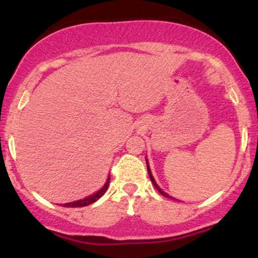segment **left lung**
I'll return each instance as SVG.
<instances>
[{
  "label": "left lung",
  "mask_w": 258,
  "mask_h": 258,
  "mask_svg": "<svg viewBox=\"0 0 258 258\" xmlns=\"http://www.w3.org/2000/svg\"><path fill=\"white\" fill-rule=\"evenodd\" d=\"M146 163H147V171H148V175H150V178H151V181H152V183H153V186L156 187V188H157V191L160 192L161 195H162V196H165V197H170V199H172V200H176V199H173V197H171V196H168L167 194H166V192H163L162 189L160 188V187H158V184L156 183V181H155V178H153V176H152V173H151V170H150V166H148V162H147V160H146Z\"/></svg>",
  "instance_id": "1"
}]
</instances>
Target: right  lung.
<instances>
[{
    "mask_svg": "<svg viewBox=\"0 0 258 258\" xmlns=\"http://www.w3.org/2000/svg\"><path fill=\"white\" fill-rule=\"evenodd\" d=\"M108 184H110V176H108L107 181H106V183L103 184V187L100 189V191H97V192H96V194L91 195V196L86 197V199H83V200H79V201L69 202V204H64L63 207H83V206H88V205L93 204V202L97 201V200L100 199V197H102L103 194H105V192L107 191Z\"/></svg>",
    "mask_w": 258,
    "mask_h": 258,
    "instance_id": "1",
    "label": "right lung"
}]
</instances>
